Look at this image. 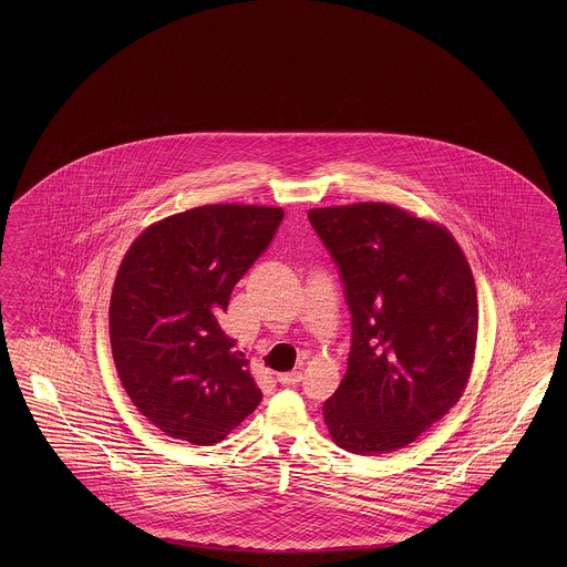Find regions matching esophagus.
<instances>
[{"instance_id":"1","label":"esophagus","mask_w":567,"mask_h":567,"mask_svg":"<svg viewBox=\"0 0 567 567\" xmlns=\"http://www.w3.org/2000/svg\"><path fill=\"white\" fill-rule=\"evenodd\" d=\"M301 380H303L301 372H285V374H278V382H280L282 386H295V384H299Z\"/></svg>"}]
</instances>
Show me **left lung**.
I'll use <instances>...</instances> for the list:
<instances>
[{
	"instance_id": "left-lung-1",
	"label": "left lung",
	"mask_w": 567,
	"mask_h": 567,
	"mask_svg": "<svg viewBox=\"0 0 567 567\" xmlns=\"http://www.w3.org/2000/svg\"><path fill=\"white\" fill-rule=\"evenodd\" d=\"M308 218L339 266L353 330L324 422L349 453H391L464 393L478 334L474 276L446 228L399 207H320Z\"/></svg>"
}]
</instances>
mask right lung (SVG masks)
Returning <instances> with one entry per match:
<instances>
[{
    "mask_svg": "<svg viewBox=\"0 0 567 567\" xmlns=\"http://www.w3.org/2000/svg\"><path fill=\"white\" fill-rule=\"evenodd\" d=\"M282 216L280 207H193L152 224L122 259L112 355L126 395L172 439L220 443L261 401L223 318Z\"/></svg>",
    "mask_w": 567,
    "mask_h": 567,
    "instance_id": "right-lung-1",
    "label": "right lung"
}]
</instances>
